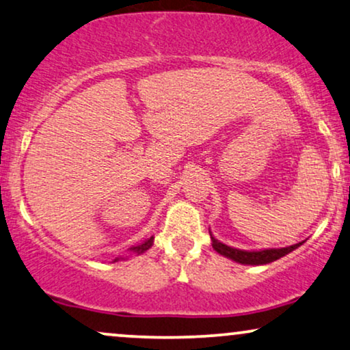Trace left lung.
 Here are the masks:
<instances>
[{"label": "left lung", "mask_w": 350, "mask_h": 350, "mask_svg": "<svg viewBox=\"0 0 350 350\" xmlns=\"http://www.w3.org/2000/svg\"><path fill=\"white\" fill-rule=\"evenodd\" d=\"M211 242H213V249L218 252V254L228 256V258L234 260V262L244 263V265H267L271 263L274 260L281 258L293 252L294 249H297L299 245H302V242L299 244H294L291 247H284V249H269V250H260V252H245V250H237L232 249V247H228L221 242L216 241L215 237H211Z\"/></svg>", "instance_id": "obj_1"}]
</instances>
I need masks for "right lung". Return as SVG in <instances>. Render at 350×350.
Masks as SVG:
<instances>
[{"label":"right lung","mask_w":350,"mask_h":350,"mask_svg":"<svg viewBox=\"0 0 350 350\" xmlns=\"http://www.w3.org/2000/svg\"><path fill=\"white\" fill-rule=\"evenodd\" d=\"M152 242H153V239L150 237V239H147V241H145V242H142V244L131 247V250H132V252H135V254H142V252H145L147 249H150V245H152Z\"/></svg>","instance_id":"add662e5"}]
</instances>
